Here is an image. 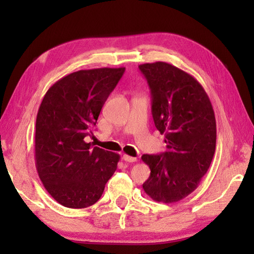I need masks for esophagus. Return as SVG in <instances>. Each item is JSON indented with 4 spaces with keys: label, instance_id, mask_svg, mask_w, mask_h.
<instances>
[{
    "label": "esophagus",
    "instance_id": "34e87169",
    "mask_svg": "<svg viewBox=\"0 0 254 254\" xmlns=\"http://www.w3.org/2000/svg\"><path fill=\"white\" fill-rule=\"evenodd\" d=\"M123 160L127 161V162H135L136 161V158L134 157H131V156H127V154H123Z\"/></svg>",
    "mask_w": 254,
    "mask_h": 254
}]
</instances>
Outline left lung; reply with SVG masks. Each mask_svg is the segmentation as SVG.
Returning a JSON list of instances; mask_svg holds the SVG:
<instances>
[{"instance_id":"1","label":"left lung","mask_w":254,"mask_h":254,"mask_svg":"<svg viewBox=\"0 0 254 254\" xmlns=\"http://www.w3.org/2000/svg\"><path fill=\"white\" fill-rule=\"evenodd\" d=\"M151 89L154 124L165 134L167 151L143 154L150 177L142 187L153 200H182L198 187L213 160L216 120L209 97L198 80L170 64L139 66Z\"/></svg>"}]
</instances>
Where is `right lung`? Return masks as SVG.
I'll list each match as a JSON object with an SVG mask.
<instances>
[{
	"mask_svg": "<svg viewBox=\"0 0 254 254\" xmlns=\"http://www.w3.org/2000/svg\"><path fill=\"white\" fill-rule=\"evenodd\" d=\"M126 68L67 75L51 86L36 122L34 159L46 190L60 205L86 208L101 198L120 154L87 143L98 115Z\"/></svg>",
	"mask_w": 254,
	"mask_h": 254,
	"instance_id": "obj_1",
	"label": "right lung"
}]
</instances>
